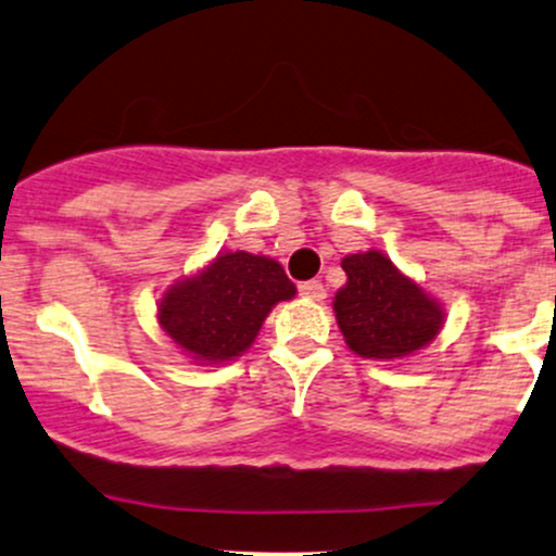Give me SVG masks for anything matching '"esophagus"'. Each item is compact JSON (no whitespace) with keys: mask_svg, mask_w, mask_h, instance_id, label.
I'll use <instances>...</instances> for the list:
<instances>
[{"mask_svg":"<svg viewBox=\"0 0 556 556\" xmlns=\"http://www.w3.org/2000/svg\"><path fill=\"white\" fill-rule=\"evenodd\" d=\"M298 290L305 300H316V303H321V300L327 298V290H324V285L316 282V279H311V282H303L298 287Z\"/></svg>","mask_w":556,"mask_h":556,"instance_id":"34e87169","label":"esophagus"}]
</instances>
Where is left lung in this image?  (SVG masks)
<instances>
[{
    "label": "left lung",
    "mask_w": 556,
    "mask_h": 556,
    "mask_svg": "<svg viewBox=\"0 0 556 556\" xmlns=\"http://www.w3.org/2000/svg\"><path fill=\"white\" fill-rule=\"evenodd\" d=\"M348 274L334 295V316L344 342L368 361H400L437 340L444 327V305L400 271L381 251L350 253Z\"/></svg>",
    "instance_id": "8db88e82"
}]
</instances>
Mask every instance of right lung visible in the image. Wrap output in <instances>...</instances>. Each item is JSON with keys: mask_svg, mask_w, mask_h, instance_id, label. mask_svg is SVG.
<instances>
[{"mask_svg": "<svg viewBox=\"0 0 556 556\" xmlns=\"http://www.w3.org/2000/svg\"><path fill=\"white\" fill-rule=\"evenodd\" d=\"M295 292L279 261L225 251L162 292L156 321L195 366H225L256 342L274 305Z\"/></svg>", "mask_w": 556, "mask_h": 556, "instance_id": "obj_1", "label": "right lung"}]
</instances>
